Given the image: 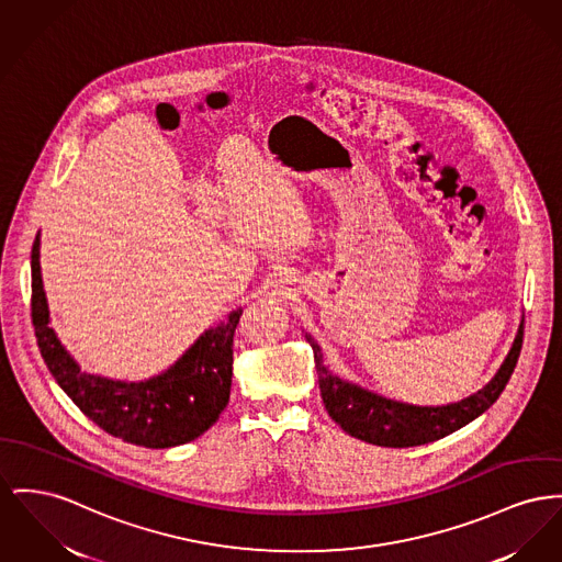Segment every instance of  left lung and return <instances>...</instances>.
I'll list each match as a JSON object with an SVG mask.
<instances>
[{"instance_id": "1", "label": "left lung", "mask_w": 562, "mask_h": 562, "mask_svg": "<svg viewBox=\"0 0 562 562\" xmlns=\"http://www.w3.org/2000/svg\"><path fill=\"white\" fill-rule=\"evenodd\" d=\"M522 337L525 325H520L514 346L495 378L482 391L443 407L405 405L348 384L337 375H330L329 369L323 363L318 344H314L310 335L307 341L314 350L321 396L330 418L348 435L367 443L384 448H412L437 441L484 414L509 382L522 350Z\"/></svg>"}]
</instances>
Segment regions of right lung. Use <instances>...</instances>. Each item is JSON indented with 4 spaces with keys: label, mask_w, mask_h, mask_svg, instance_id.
I'll return each mask as SVG.
<instances>
[{
    "label": "right lung",
    "mask_w": 562,
    "mask_h": 562,
    "mask_svg": "<svg viewBox=\"0 0 562 562\" xmlns=\"http://www.w3.org/2000/svg\"><path fill=\"white\" fill-rule=\"evenodd\" d=\"M241 310L216 329L205 330L191 350L146 382H114L80 371L55 330L40 273V233L32 248V323L40 355L57 384L100 429L144 448H171L198 439L229 403L233 335Z\"/></svg>",
    "instance_id": "right-lung-1"
}]
</instances>
